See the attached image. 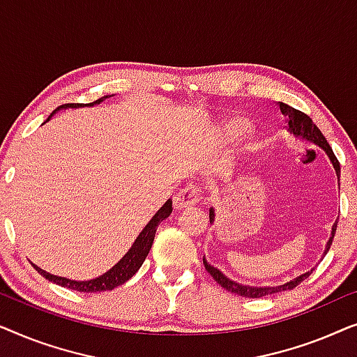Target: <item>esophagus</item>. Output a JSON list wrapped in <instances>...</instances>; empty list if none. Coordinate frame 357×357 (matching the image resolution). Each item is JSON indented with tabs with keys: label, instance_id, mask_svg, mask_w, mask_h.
Instances as JSON below:
<instances>
[{
	"label": "esophagus",
	"instance_id": "esophagus-1",
	"mask_svg": "<svg viewBox=\"0 0 357 357\" xmlns=\"http://www.w3.org/2000/svg\"><path fill=\"white\" fill-rule=\"evenodd\" d=\"M199 198H202V192H199L197 185H187V187H183L174 197V206L175 209L193 206V204H197L199 202Z\"/></svg>",
	"mask_w": 357,
	"mask_h": 357
}]
</instances>
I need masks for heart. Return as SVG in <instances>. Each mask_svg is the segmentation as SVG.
I'll use <instances>...</instances> for the list:
<instances>
[{"label": "heart", "mask_w": 357, "mask_h": 357, "mask_svg": "<svg viewBox=\"0 0 357 357\" xmlns=\"http://www.w3.org/2000/svg\"><path fill=\"white\" fill-rule=\"evenodd\" d=\"M242 131V123H238V121H232V125L229 126L227 130V135L229 136H236Z\"/></svg>", "instance_id": "obj_1"}]
</instances>
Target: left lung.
Instances as JSON below:
<instances>
[{"mask_svg":"<svg viewBox=\"0 0 357 357\" xmlns=\"http://www.w3.org/2000/svg\"><path fill=\"white\" fill-rule=\"evenodd\" d=\"M278 105H280V109L282 114L287 116V126H289V131L292 135L296 136H301V138H305L312 141V143H315L317 146H320L321 149L325 151L326 154H328V158L331 162H333V167L336 170V175H338V180H340V162L338 159H336V155L333 153V149H331V146L328 144V141L325 139V136L321 135V131L317 128V125L312 121V119L304 112L294 109V107L284 104V102H278ZM209 221H214V211L211 209L209 211ZM335 232H336V222L333 224V229H331V237L328 243H326V250L325 253L330 250V245L331 242H333V237H335ZM203 263H204V268H206V271L209 273L214 278V281L218 282L219 286H222L224 289L231 291V292H236L238 296H243V297H250V299H257V297H263V296H270V294H276V292H281V291H287V289H294L297 284H301L302 281L307 280V278L310 276V273H304V275H301L299 278H296V280H292L289 282H286V284L282 286H276V287H250V286H242L238 284V282H234L231 280H227L226 276L222 275L221 271L218 270V268H214L209 265V263L204 260L203 258Z\"/></svg>","mask_w":357,"mask_h":357,"instance_id":"left-lung-1","label":"left lung"}]
</instances>
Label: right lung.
Returning a JSON list of instances; mask_svg holds the SVG:
<instances>
[{
	"label": "right lung",
	"mask_w": 357,
	"mask_h": 357,
	"mask_svg": "<svg viewBox=\"0 0 357 357\" xmlns=\"http://www.w3.org/2000/svg\"><path fill=\"white\" fill-rule=\"evenodd\" d=\"M110 96H104L100 97V99H97L96 102H91L89 105H94V104H99L104 99ZM61 107H82V104H65ZM60 109V107H58ZM55 114V112H53ZM50 119V116H48ZM172 213V202L167 199L165 204L162 208L159 209L158 213L154 214V218L151 219L148 222V226L143 229V232L139 234L138 238H136L133 245L128 252L125 253V257L121 258V260L116 263V265L109 270L104 275L96 278V280H91V281H73V280H68V278H61V276H53L50 273L43 271L42 268H38L33 265V268L40 273V275L45 278V280L55 282L58 286H63V287H68V289H73V291H79V292H102V291H112L114 287L123 284L130 280L131 276L136 275V271L139 270L141 265H143V261L146 260V257H148V253L151 250V245H153L154 242V236H155V229L160 222L164 221L165 218H169V214Z\"/></svg>",
	"instance_id": "1"
}]
</instances>
